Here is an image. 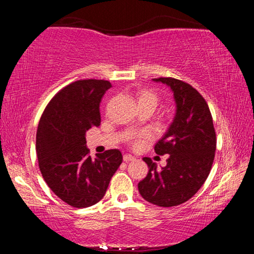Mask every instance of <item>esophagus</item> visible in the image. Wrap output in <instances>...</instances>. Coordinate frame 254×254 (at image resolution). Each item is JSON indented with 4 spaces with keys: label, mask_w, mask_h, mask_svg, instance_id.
<instances>
[{
    "label": "esophagus",
    "mask_w": 254,
    "mask_h": 254,
    "mask_svg": "<svg viewBox=\"0 0 254 254\" xmlns=\"http://www.w3.org/2000/svg\"><path fill=\"white\" fill-rule=\"evenodd\" d=\"M123 160L126 161V162L132 161V160H134V157L131 156V154H124V156H123Z\"/></svg>",
    "instance_id": "34e87169"
}]
</instances>
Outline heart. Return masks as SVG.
<instances>
[{
	"instance_id": "obj_1",
	"label": "heart",
	"mask_w": 254,
	"mask_h": 254,
	"mask_svg": "<svg viewBox=\"0 0 254 254\" xmlns=\"http://www.w3.org/2000/svg\"><path fill=\"white\" fill-rule=\"evenodd\" d=\"M137 103H139V106L148 105L153 107L154 110L159 103V96L157 95V93H154L151 89H142V91L137 93ZM151 137L152 135L149 131L140 132L139 134L133 135L131 137V143L132 145H134V147H137V145H140L144 140H149L151 139Z\"/></svg>"
}]
</instances>
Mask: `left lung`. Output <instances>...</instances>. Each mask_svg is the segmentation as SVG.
<instances>
[{
    "instance_id": "obj_1",
    "label": "left lung",
    "mask_w": 254,
    "mask_h": 254,
    "mask_svg": "<svg viewBox=\"0 0 254 254\" xmlns=\"http://www.w3.org/2000/svg\"><path fill=\"white\" fill-rule=\"evenodd\" d=\"M174 93L176 115L168 131L154 145L157 154H169L161 169L150 158L147 177L137 185L143 198L160 207H173L194 196L207 179L216 150L212 114L205 98L183 80L160 77Z\"/></svg>"
}]
</instances>
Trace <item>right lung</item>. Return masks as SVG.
<instances>
[{"label":"right lung","instance_id":"add662e5","mask_svg":"<svg viewBox=\"0 0 254 254\" xmlns=\"http://www.w3.org/2000/svg\"><path fill=\"white\" fill-rule=\"evenodd\" d=\"M111 87L104 79L67 85L51 98L38 126L36 150L42 177L55 195L72 207L98 203L122 163L118 149L92 159L86 147V131L101 124L100 103Z\"/></svg>","mask_w":254,"mask_h":254}]
</instances>
